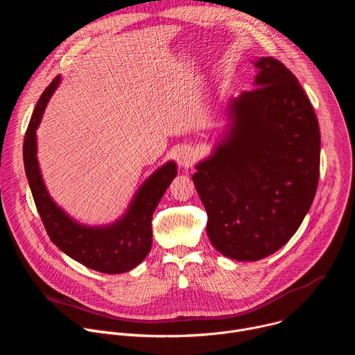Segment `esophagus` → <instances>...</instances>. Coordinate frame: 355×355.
I'll use <instances>...</instances> for the list:
<instances>
[{
    "mask_svg": "<svg viewBox=\"0 0 355 355\" xmlns=\"http://www.w3.org/2000/svg\"><path fill=\"white\" fill-rule=\"evenodd\" d=\"M175 160H177L180 167H187L188 168L195 162V155H193V151L189 147H182L181 150H178V153L175 156Z\"/></svg>",
    "mask_w": 355,
    "mask_h": 355,
    "instance_id": "esophagus-1",
    "label": "esophagus"
}]
</instances>
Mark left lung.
<instances>
[{"label":"left lung","mask_w":355,"mask_h":355,"mask_svg":"<svg viewBox=\"0 0 355 355\" xmlns=\"http://www.w3.org/2000/svg\"><path fill=\"white\" fill-rule=\"evenodd\" d=\"M252 63L256 89L230 98L226 133L192 175L211 243L237 261L266 259L288 243L320 170L319 123L297 78L274 58Z\"/></svg>","instance_id":"1"}]
</instances>
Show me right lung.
Returning a JSON list of instances; mask_svg holds the SVG:
<instances>
[{
  "instance_id": "1",
  "label": "right lung",
  "mask_w": 355,
  "mask_h": 355,
  "mask_svg": "<svg viewBox=\"0 0 355 355\" xmlns=\"http://www.w3.org/2000/svg\"><path fill=\"white\" fill-rule=\"evenodd\" d=\"M60 81L58 76L40 95L24 139V166L37 212L50 240L64 254L99 272H128L148 254L153 240L151 218L177 175V166L168 162L151 174L135 193L126 214L116 222L107 226H87L76 222L49 195L36 157V129Z\"/></svg>"
}]
</instances>
